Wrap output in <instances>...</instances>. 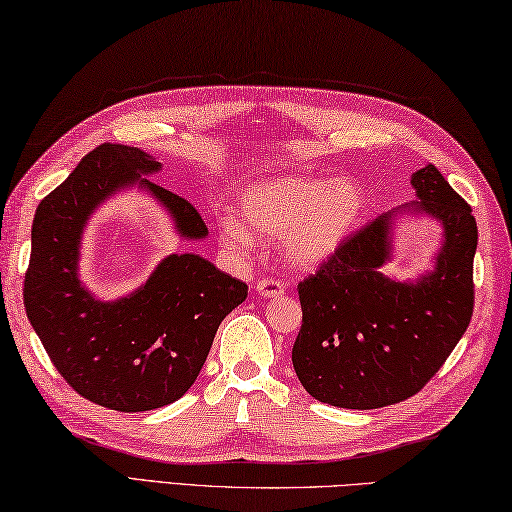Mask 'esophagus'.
I'll return each mask as SVG.
<instances>
[{"label":"esophagus","instance_id":"obj_1","mask_svg":"<svg viewBox=\"0 0 512 512\" xmlns=\"http://www.w3.org/2000/svg\"><path fill=\"white\" fill-rule=\"evenodd\" d=\"M257 295L262 297H280L286 293V286L280 280H271V277H262V280L257 282L255 286Z\"/></svg>","mask_w":512,"mask_h":512}]
</instances>
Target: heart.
I'll list each match as a JSON object with an SVG mask.
<instances>
[{
	"mask_svg": "<svg viewBox=\"0 0 512 512\" xmlns=\"http://www.w3.org/2000/svg\"><path fill=\"white\" fill-rule=\"evenodd\" d=\"M367 199L351 179H322L309 174H277L241 192L237 217L224 215L219 230L228 244L248 253L255 231L262 239H280L288 266L311 271L340 253L365 217Z\"/></svg>",
	"mask_w": 512,
	"mask_h": 512,
	"instance_id": "obj_1",
	"label": "heart"
}]
</instances>
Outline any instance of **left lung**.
Segmentation results:
<instances>
[{"label": "left lung", "mask_w": 512, "mask_h": 512, "mask_svg": "<svg viewBox=\"0 0 512 512\" xmlns=\"http://www.w3.org/2000/svg\"><path fill=\"white\" fill-rule=\"evenodd\" d=\"M412 188L418 201L358 230L297 286L302 329L293 367L315 401L347 410L401 403L421 392L468 329L477 221L434 165L412 174ZM403 214L432 216L444 235L433 271L401 283L379 268L391 261Z\"/></svg>", "instance_id": "1"}]
</instances>
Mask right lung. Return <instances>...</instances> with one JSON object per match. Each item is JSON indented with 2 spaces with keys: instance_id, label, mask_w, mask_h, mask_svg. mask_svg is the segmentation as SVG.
Segmentation results:
<instances>
[{
  "instance_id": "1",
  "label": "right lung",
  "mask_w": 512,
  "mask_h": 512,
  "mask_svg": "<svg viewBox=\"0 0 512 512\" xmlns=\"http://www.w3.org/2000/svg\"><path fill=\"white\" fill-rule=\"evenodd\" d=\"M161 163L141 147L105 143L89 152L37 206L24 306L60 376L87 401L116 412L170 405L194 385L221 320L248 286L194 253L161 259L147 282L105 302L80 280L89 219L114 194H150L185 241L208 228L197 210L147 176Z\"/></svg>"
}]
</instances>
